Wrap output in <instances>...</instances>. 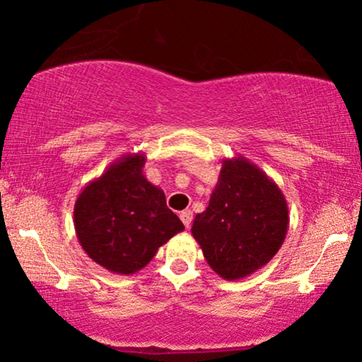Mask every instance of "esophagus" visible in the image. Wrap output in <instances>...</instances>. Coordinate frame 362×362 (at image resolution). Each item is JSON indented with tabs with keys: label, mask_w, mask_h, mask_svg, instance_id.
Masks as SVG:
<instances>
[{
	"label": "esophagus",
	"mask_w": 362,
	"mask_h": 362,
	"mask_svg": "<svg viewBox=\"0 0 362 362\" xmlns=\"http://www.w3.org/2000/svg\"><path fill=\"white\" fill-rule=\"evenodd\" d=\"M180 219L182 221V224H185L186 229H189V226H191V222H192V212L189 209L182 211L181 214H180Z\"/></svg>",
	"instance_id": "1"
}]
</instances>
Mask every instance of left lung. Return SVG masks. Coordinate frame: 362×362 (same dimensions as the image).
<instances>
[{
	"instance_id": "obj_1",
	"label": "left lung",
	"mask_w": 362,
	"mask_h": 362,
	"mask_svg": "<svg viewBox=\"0 0 362 362\" xmlns=\"http://www.w3.org/2000/svg\"><path fill=\"white\" fill-rule=\"evenodd\" d=\"M288 230L284 192L244 156L222 161L209 206L191 232L204 259L224 280H240L274 259Z\"/></svg>"
}]
</instances>
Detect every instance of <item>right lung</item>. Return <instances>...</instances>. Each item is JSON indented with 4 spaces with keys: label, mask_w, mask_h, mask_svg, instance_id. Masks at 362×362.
Masks as SVG:
<instances>
[{
    "label": "right lung",
    "mask_w": 362,
    "mask_h": 362,
    "mask_svg": "<svg viewBox=\"0 0 362 362\" xmlns=\"http://www.w3.org/2000/svg\"><path fill=\"white\" fill-rule=\"evenodd\" d=\"M146 156L128 153L88 182L74 206L82 249L108 272L130 275L150 264L158 249L185 230L168 209L160 187L143 175Z\"/></svg>",
    "instance_id": "obj_1"
}]
</instances>
